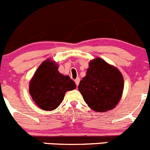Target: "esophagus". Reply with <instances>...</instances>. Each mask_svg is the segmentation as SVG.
Here are the masks:
<instances>
[{"instance_id": "obj_1", "label": "esophagus", "mask_w": 150, "mask_h": 150, "mask_svg": "<svg viewBox=\"0 0 150 150\" xmlns=\"http://www.w3.org/2000/svg\"><path fill=\"white\" fill-rule=\"evenodd\" d=\"M79 81H80V79H79V78H76V79L74 80V82H75V83H76V85H77V86L79 84Z\"/></svg>"}]
</instances>
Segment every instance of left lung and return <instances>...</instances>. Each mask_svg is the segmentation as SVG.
<instances>
[{
	"label": "left lung",
	"instance_id": "obj_1",
	"mask_svg": "<svg viewBox=\"0 0 150 150\" xmlns=\"http://www.w3.org/2000/svg\"><path fill=\"white\" fill-rule=\"evenodd\" d=\"M87 105L96 112H105L115 108L124 90L122 74L115 67L101 58L91 60L86 76L78 86Z\"/></svg>",
	"mask_w": 150,
	"mask_h": 150
}]
</instances>
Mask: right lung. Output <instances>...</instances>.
<instances>
[{"mask_svg":"<svg viewBox=\"0 0 150 150\" xmlns=\"http://www.w3.org/2000/svg\"><path fill=\"white\" fill-rule=\"evenodd\" d=\"M68 76L58 71V65L46 59L39 66L29 83V93L36 105L45 110L56 109L62 102L67 91L76 88Z\"/></svg>","mask_w":150,"mask_h":150,"instance_id":"obj_1","label":"right lung"}]
</instances>
